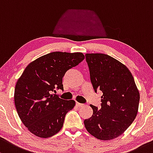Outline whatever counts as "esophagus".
<instances>
[{"mask_svg":"<svg viewBox=\"0 0 153 153\" xmlns=\"http://www.w3.org/2000/svg\"><path fill=\"white\" fill-rule=\"evenodd\" d=\"M76 105H77V107L81 108V107H83V106H84V104L80 103V102H76Z\"/></svg>","mask_w":153,"mask_h":153,"instance_id":"1","label":"esophagus"}]
</instances>
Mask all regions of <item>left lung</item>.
<instances>
[{
  "instance_id": "left-lung-1",
  "label": "left lung",
  "mask_w": 153,
  "mask_h": 153,
  "mask_svg": "<svg viewBox=\"0 0 153 153\" xmlns=\"http://www.w3.org/2000/svg\"><path fill=\"white\" fill-rule=\"evenodd\" d=\"M90 79L100 90L101 108L90 105L93 114L84 120L86 129L100 140H111L126 131L136 118L140 95L128 67L103 53H86Z\"/></svg>"
}]
</instances>
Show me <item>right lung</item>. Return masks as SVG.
Returning a JSON list of instances; mask_svg holds the SVG:
<instances>
[{"label": "right lung", "instance_id": "obj_1", "mask_svg": "<svg viewBox=\"0 0 153 153\" xmlns=\"http://www.w3.org/2000/svg\"><path fill=\"white\" fill-rule=\"evenodd\" d=\"M84 59L82 53L53 52L30 63L16 83L14 104L30 133L49 138L60 131L67 113L75 105L53 92L63 90L64 74Z\"/></svg>", "mask_w": 153, "mask_h": 153}]
</instances>
